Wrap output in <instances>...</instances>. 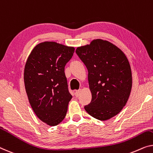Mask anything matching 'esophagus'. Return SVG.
I'll list each match as a JSON object with an SVG mask.
<instances>
[{"label":"esophagus","instance_id":"1","mask_svg":"<svg viewBox=\"0 0 153 153\" xmlns=\"http://www.w3.org/2000/svg\"><path fill=\"white\" fill-rule=\"evenodd\" d=\"M80 92H81V89H79L76 91V93H75V94H76V97H78L79 94H80Z\"/></svg>","mask_w":153,"mask_h":153}]
</instances>
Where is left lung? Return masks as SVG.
<instances>
[{"instance_id":"8db88e82","label":"left lung","mask_w":153,"mask_h":153,"mask_svg":"<svg viewBox=\"0 0 153 153\" xmlns=\"http://www.w3.org/2000/svg\"><path fill=\"white\" fill-rule=\"evenodd\" d=\"M76 52L88 69L92 95L91 103L84 109L95 119H111L122 110L131 94L132 72L126 55L102 39L77 47Z\"/></svg>"}]
</instances>
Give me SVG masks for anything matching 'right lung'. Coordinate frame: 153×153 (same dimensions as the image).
Masks as SVG:
<instances>
[{"instance_id": "right-lung-1", "label": "right lung", "mask_w": 153, "mask_h": 153, "mask_svg": "<svg viewBox=\"0 0 153 153\" xmlns=\"http://www.w3.org/2000/svg\"><path fill=\"white\" fill-rule=\"evenodd\" d=\"M75 48L56 42H43L33 48L24 70L29 102L36 116L49 126L65 119L72 98L68 90L65 67Z\"/></svg>"}]
</instances>
